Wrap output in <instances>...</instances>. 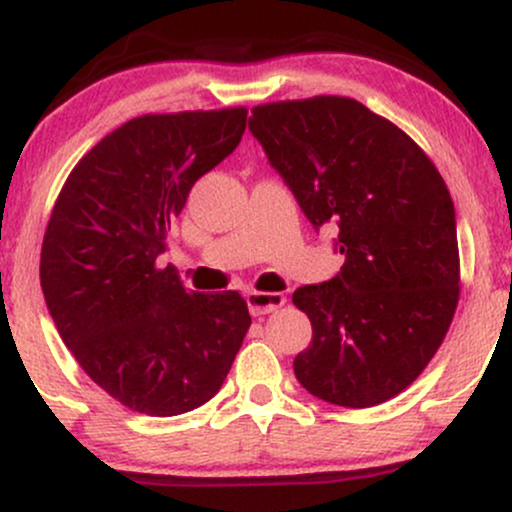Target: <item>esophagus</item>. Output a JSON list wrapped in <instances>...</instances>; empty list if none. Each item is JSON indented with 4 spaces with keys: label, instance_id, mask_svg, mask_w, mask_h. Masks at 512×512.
Segmentation results:
<instances>
[{
    "label": "esophagus",
    "instance_id": "34e87169",
    "mask_svg": "<svg viewBox=\"0 0 512 512\" xmlns=\"http://www.w3.org/2000/svg\"><path fill=\"white\" fill-rule=\"evenodd\" d=\"M245 301H248L252 315H267L279 310L281 305L286 303V296L276 291H250L248 296H245Z\"/></svg>",
    "mask_w": 512,
    "mask_h": 512
}]
</instances>
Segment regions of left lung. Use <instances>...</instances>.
I'll list each match as a JSON object with an SVG mask.
<instances>
[{
    "instance_id": "obj_1",
    "label": "left lung",
    "mask_w": 512,
    "mask_h": 512,
    "mask_svg": "<svg viewBox=\"0 0 512 512\" xmlns=\"http://www.w3.org/2000/svg\"><path fill=\"white\" fill-rule=\"evenodd\" d=\"M248 125L308 221L339 228L342 272L293 293L313 325L298 383L339 407L387 402L424 373L460 301L448 185L407 132L354 98L255 105Z\"/></svg>"
}]
</instances>
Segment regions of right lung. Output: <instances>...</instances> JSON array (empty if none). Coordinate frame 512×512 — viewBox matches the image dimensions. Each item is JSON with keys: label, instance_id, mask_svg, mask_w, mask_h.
Returning <instances> with one entry per match:
<instances>
[{"label": "right lung", "instance_id": "right-lung-1", "mask_svg": "<svg viewBox=\"0 0 512 512\" xmlns=\"http://www.w3.org/2000/svg\"><path fill=\"white\" fill-rule=\"evenodd\" d=\"M245 120V108L134 117L76 163L52 207L40 286L57 332L88 378L139 414L209 402L250 330L238 291H187L158 267L170 221Z\"/></svg>", "mask_w": 512, "mask_h": 512}]
</instances>
